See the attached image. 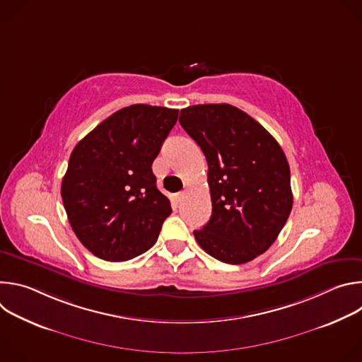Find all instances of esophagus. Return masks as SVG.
<instances>
[{"label":"esophagus","mask_w":362,"mask_h":362,"mask_svg":"<svg viewBox=\"0 0 362 362\" xmlns=\"http://www.w3.org/2000/svg\"><path fill=\"white\" fill-rule=\"evenodd\" d=\"M175 197H176V202L180 203V202L185 199V193H183V192H179V193H176Z\"/></svg>","instance_id":"34e87169"}]
</instances>
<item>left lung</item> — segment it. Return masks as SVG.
Here are the masks:
<instances>
[{
  "label": "left lung",
  "mask_w": 362,
  "mask_h": 362,
  "mask_svg": "<svg viewBox=\"0 0 362 362\" xmlns=\"http://www.w3.org/2000/svg\"><path fill=\"white\" fill-rule=\"evenodd\" d=\"M180 126L208 162L212 216L194 230L215 259L239 265L267 252L292 209L286 156L271 133L230 105L180 110Z\"/></svg>",
  "instance_id": "obj_1"
}]
</instances>
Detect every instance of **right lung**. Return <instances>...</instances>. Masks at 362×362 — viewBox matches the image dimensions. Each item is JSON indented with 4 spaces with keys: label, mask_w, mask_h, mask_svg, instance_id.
<instances>
[{
    "label": "right lung",
    "mask_w": 362,
    "mask_h": 362,
    "mask_svg": "<svg viewBox=\"0 0 362 362\" xmlns=\"http://www.w3.org/2000/svg\"><path fill=\"white\" fill-rule=\"evenodd\" d=\"M179 110L133 105L81 139L69 160L62 197L78 240L97 257L123 262L148 250L172 214L153 160Z\"/></svg>",
    "instance_id": "1"
}]
</instances>
